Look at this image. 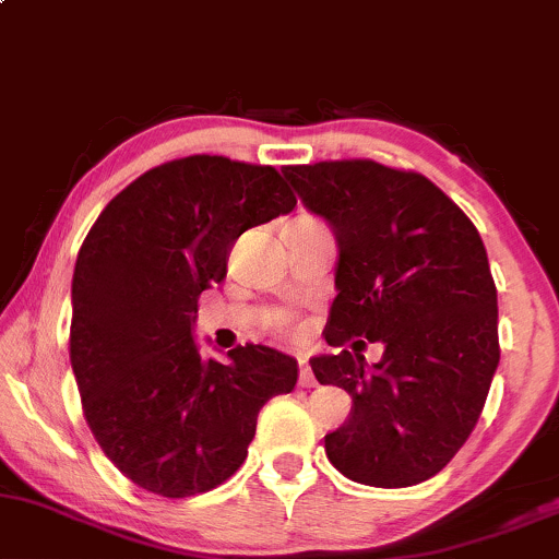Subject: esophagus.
I'll use <instances>...</instances> for the list:
<instances>
[{
    "label": "esophagus",
    "mask_w": 559,
    "mask_h": 559,
    "mask_svg": "<svg viewBox=\"0 0 559 559\" xmlns=\"http://www.w3.org/2000/svg\"><path fill=\"white\" fill-rule=\"evenodd\" d=\"M299 385L301 388H314L318 385V380H314L312 369H309L307 359H299Z\"/></svg>",
    "instance_id": "esophagus-1"
}]
</instances>
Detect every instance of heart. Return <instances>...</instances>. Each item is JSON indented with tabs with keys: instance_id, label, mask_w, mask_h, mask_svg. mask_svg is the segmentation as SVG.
<instances>
[{
	"instance_id": "heart-1",
	"label": "heart",
	"mask_w": 559,
	"mask_h": 559,
	"mask_svg": "<svg viewBox=\"0 0 559 559\" xmlns=\"http://www.w3.org/2000/svg\"><path fill=\"white\" fill-rule=\"evenodd\" d=\"M273 328H278V331H284V328H288V318H286V314H275V318H273Z\"/></svg>"
}]
</instances>
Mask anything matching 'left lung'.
Returning a JSON list of instances; mask_svg holds the SVG:
<instances>
[{
	"instance_id": "obj_1",
	"label": "left lung",
	"mask_w": 559,
	"mask_h": 559,
	"mask_svg": "<svg viewBox=\"0 0 559 559\" xmlns=\"http://www.w3.org/2000/svg\"><path fill=\"white\" fill-rule=\"evenodd\" d=\"M284 177L338 239L325 341L309 359L320 385L352 395L325 435L341 474L369 487H412L448 466L468 440L500 365L497 288L487 250L453 200L416 171L369 158L286 166Z\"/></svg>"
}]
</instances>
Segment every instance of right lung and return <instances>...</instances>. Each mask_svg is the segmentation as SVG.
Wrapping results in <instances>:
<instances>
[{
    "label": "right lung",
    "instance_id": "obj_1",
    "mask_svg": "<svg viewBox=\"0 0 559 559\" xmlns=\"http://www.w3.org/2000/svg\"><path fill=\"white\" fill-rule=\"evenodd\" d=\"M294 205L273 166L187 156L127 185L87 231L72 275V372L106 459L147 492L224 484L260 408L297 385V359L275 348L215 361L192 338L198 297L226 278L234 241Z\"/></svg>",
    "mask_w": 559,
    "mask_h": 559
}]
</instances>
